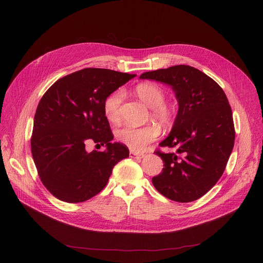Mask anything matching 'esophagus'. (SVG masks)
I'll use <instances>...</instances> for the list:
<instances>
[{
    "label": "esophagus",
    "instance_id": "1",
    "mask_svg": "<svg viewBox=\"0 0 263 263\" xmlns=\"http://www.w3.org/2000/svg\"><path fill=\"white\" fill-rule=\"evenodd\" d=\"M144 157V154L136 153V151H130V158L132 159H142Z\"/></svg>",
    "mask_w": 263,
    "mask_h": 263
}]
</instances>
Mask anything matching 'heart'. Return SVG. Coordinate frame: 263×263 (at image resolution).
I'll use <instances>...</instances> for the list:
<instances>
[{"mask_svg": "<svg viewBox=\"0 0 263 263\" xmlns=\"http://www.w3.org/2000/svg\"><path fill=\"white\" fill-rule=\"evenodd\" d=\"M137 96L151 107V117L156 121L165 124H171L174 120V110L165 103L164 90L153 83H142L135 88ZM124 92L122 89H117L106 97L103 103V110L106 118L117 122L121 117V103L123 100ZM160 135V129L156 124H147L143 127L124 126L117 130V140L129 147L131 150L141 151L148 144L156 141Z\"/></svg>", "mask_w": 263, "mask_h": 263, "instance_id": "obj_1", "label": "heart"}]
</instances>
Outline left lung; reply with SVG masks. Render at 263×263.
<instances>
[{
  "label": "left lung",
  "mask_w": 263,
  "mask_h": 263,
  "mask_svg": "<svg viewBox=\"0 0 263 263\" xmlns=\"http://www.w3.org/2000/svg\"><path fill=\"white\" fill-rule=\"evenodd\" d=\"M140 78L172 86L179 103L173 130L159 145L176 151H155L164 167L153 183L168 199L194 201L222 177L234 145L236 130L227 97L213 79L186 65L148 71Z\"/></svg>",
  "instance_id": "left-lung-1"
}]
</instances>
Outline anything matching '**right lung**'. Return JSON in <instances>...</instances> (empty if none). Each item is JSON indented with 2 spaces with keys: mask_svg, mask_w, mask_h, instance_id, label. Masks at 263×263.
<instances>
[{
  "mask_svg": "<svg viewBox=\"0 0 263 263\" xmlns=\"http://www.w3.org/2000/svg\"><path fill=\"white\" fill-rule=\"evenodd\" d=\"M134 77L85 68L59 79L40 99L31 150L41 182L58 199L76 203L96 196L115 165L129 157L126 145L110 143L114 135L103 103ZM88 142L105 144L107 149L87 153Z\"/></svg>",
  "mask_w": 263,
  "mask_h": 263,
  "instance_id": "obj_1",
  "label": "right lung"
}]
</instances>
